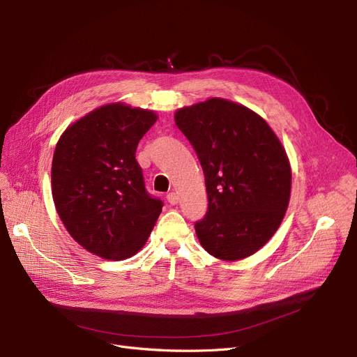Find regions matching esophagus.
<instances>
[{"mask_svg": "<svg viewBox=\"0 0 357 357\" xmlns=\"http://www.w3.org/2000/svg\"><path fill=\"white\" fill-rule=\"evenodd\" d=\"M166 199H167V202L171 204V205H175V204H178V195L175 194V192H169L167 195H166Z\"/></svg>", "mask_w": 357, "mask_h": 357, "instance_id": "34e87169", "label": "esophagus"}]
</instances>
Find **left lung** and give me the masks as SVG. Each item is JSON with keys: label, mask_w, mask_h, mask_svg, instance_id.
<instances>
[{"label": "left lung", "mask_w": 357, "mask_h": 357, "mask_svg": "<svg viewBox=\"0 0 357 357\" xmlns=\"http://www.w3.org/2000/svg\"><path fill=\"white\" fill-rule=\"evenodd\" d=\"M175 123L207 186L208 208L195 222L201 246L222 260L253 255L288 208L291 166L282 144L256 112L221 98L178 109Z\"/></svg>", "instance_id": "left-lung-1"}]
</instances>
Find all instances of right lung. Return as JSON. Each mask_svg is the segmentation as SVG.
I'll use <instances>...</instances> for the list:
<instances>
[{
	"instance_id": "obj_1",
	"label": "right lung",
	"mask_w": 357,
	"mask_h": 357,
	"mask_svg": "<svg viewBox=\"0 0 357 357\" xmlns=\"http://www.w3.org/2000/svg\"><path fill=\"white\" fill-rule=\"evenodd\" d=\"M156 114L108 104L65 130L52 162V194L69 234L88 252L121 260L136 255L162 213L136 160Z\"/></svg>"
}]
</instances>
